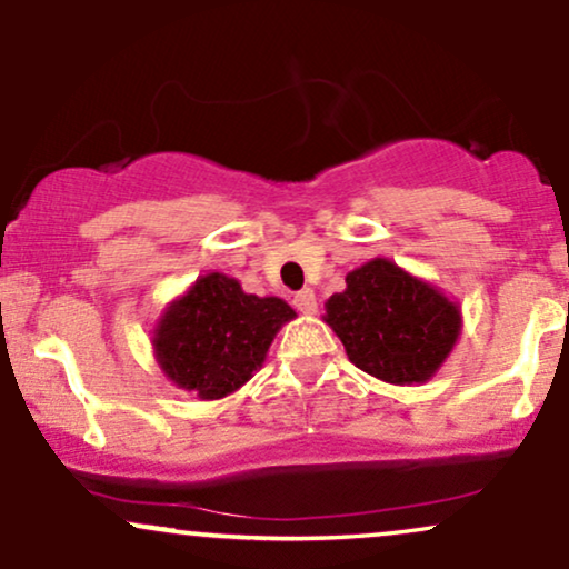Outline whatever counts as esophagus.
<instances>
[{
    "mask_svg": "<svg viewBox=\"0 0 569 569\" xmlns=\"http://www.w3.org/2000/svg\"><path fill=\"white\" fill-rule=\"evenodd\" d=\"M293 307H297L302 316H316L318 312V302H316V293H312V289H302L293 297Z\"/></svg>",
    "mask_w": 569,
    "mask_h": 569,
    "instance_id": "34e87169",
    "label": "esophagus"
}]
</instances>
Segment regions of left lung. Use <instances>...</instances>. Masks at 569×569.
Instances as JSON below:
<instances>
[{"label":"left lung","mask_w":569,"mask_h":569,"mask_svg":"<svg viewBox=\"0 0 569 569\" xmlns=\"http://www.w3.org/2000/svg\"><path fill=\"white\" fill-rule=\"evenodd\" d=\"M326 299L323 321L358 369L390 385H422L462 331L460 305L390 259H371Z\"/></svg>","instance_id":"left-lung-1"}]
</instances>
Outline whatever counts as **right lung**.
<instances>
[{
    "mask_svg": "<svg viewBox=\"0 0 569 569\" xmlns=\"http://www.w3.org/2000/svg\"><path fill=\"white\" fill-rule=\"evenodd\" d=\"M291 318L297 312L283 299L246 293L234 278L208 272L162 310L152 329L154 361L176 388L217 401L262 369Z\"/></svg>",
    "mask_w": 569,
    "mask_h": 569,
    "instance_id": "1",
    "label": "right lung"
}]
</instances>
